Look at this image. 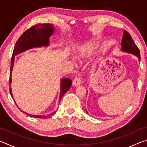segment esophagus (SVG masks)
Instances as JSON below:
<instances>
[{"mask_svg":"<svg viewBox=\"0 0 147 147\" xmlns=\"http://www.w3.org/2000/svg\"><path fill=\"white\" fill-rule=\"evenodd\" d=\"M81 83H82V79L80 78V77L79 76H76L73 81V84L74 86H78L79 85H80Z\"/></svg>","mask_w":147,"mask_h":147,"instance_id":"esophagus-1","label":"esophagus"}]
</instances>
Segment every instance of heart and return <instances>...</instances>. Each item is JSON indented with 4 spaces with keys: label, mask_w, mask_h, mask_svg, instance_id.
<instances>
[{
    "label": "heart",
    "mask_w": 147,
    "mask_h": 147,
    "mask_svg": "<svg viewBox=\"0 0 147 147\" xmlns=\"http://www.w3.org/2000/svg\"><path fill=\"white\" fill-rule=\"evenodd\" d=\"M96 50V46L92 44L87 45L81 51V56H88L91 54Z\"/></svg>",
    "instance_id": "1"
}]
</instances>
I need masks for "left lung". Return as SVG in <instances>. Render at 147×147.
<instances>
[{
	"label": "left lung",
	"mask_w": 147,
	"mask_h": 147,
	"mask_svg": "<svg viewBox=\"0 0 147 147\" xmlns=\"http://www.w3.org/2000/svg\"><path fill=\"white\" fill-rule=\"evenodd\" d=\"M121 45V51L126 52V53H130L136 56L139 59V62H140V52H139L138 47L136 46V45L133 41L130 34L127 31L124 30L123 32V38H122ZM86 112L88 113L87 110Z\"/></svg>",
	"instance_id": "obj_1"
}]
</instances>
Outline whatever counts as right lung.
Wrapping results in <instances>:
<instances>
[{"instance_id": "obj_1", "label": "right lung", "mask_w": 147, "mask_h": 147, "mask_svg": "<svg viewBox=\"0 0 147 147\" xmlns=\"http://www.w3.org/2000/svg\"><path fill=\"white\" fill-rule=\"evenodd\" d=\"M55 29L53 24H38L30 28L27 30L24 33L19 37L18 40L17 41L16 45H15L13 54H12L11 60V67H10V74H9V86H11V73L13 71L15 56L18 55L27 50L33 49V48H39L41 47H48L50 43L49 38L51 36H53ZM72 85V81L70 78H61L60 80V94H59V101L63 96V94L67 91L69 90ZM9 93L13 97V94L11 92V88L9 87ZM15 101V100H14ZM17 105V104L16 103ZM18 107V106H17ZM19 108V107H18ZM22 112L26 113L27 115L32 117L39 118V119H45L51 117V116L55 114L56 111L52 112L51 113L47 114V115H31L28 113L24 112L22 111L19 108Z\"/></svg>"}]
</instances>
